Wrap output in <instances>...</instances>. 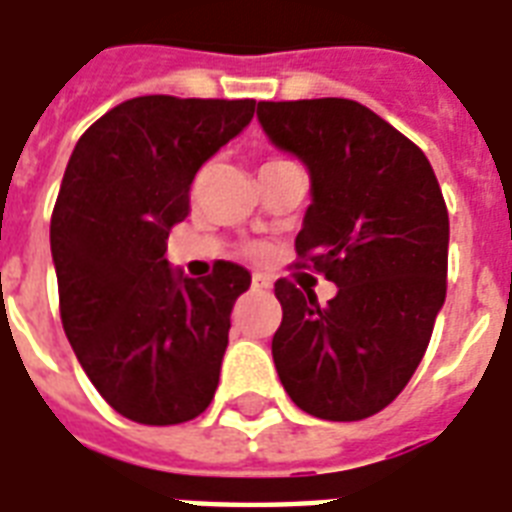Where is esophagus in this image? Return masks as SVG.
Returning <instances> with one entry per match:
<instances>
[{
    "label": "esophagus",
    "mask_w": 512,
    "mask_h": 512,
    "mask_svg": "<svg viewBox=\"0 0 512 512\" xmlns=\"http://www.w3.org/2000/svg\"><path fill=\"white\" fill-rule=\"evenodd\" d=\"M252 288H255V291H268V288H271V282H268L266 277L255 274V277H252Z\"/></svg>",
    "instance_id": "esophagus-1"
}]
</instances>
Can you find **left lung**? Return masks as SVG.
I'll list each match as a JSON object with an SVG mask.
<instances>
[{"label":"left lung","mask_w":512,"mask_h":512,"mask_svg":"<svg viewBox=\"0 0 512 512\" xmlns=\"http://www.w3.org/2000/svg\"><path fill=\"white\" fill-rule=\"evenodd\" d=\"M257 121L310 174L302 266L338 285L327 305L280 280L271 355L293 405L360 421L402 393L446 299L449 213L430 160L352 99L257 102Z\"/></svg>","instance_id":"obj_1"}]
</instances>
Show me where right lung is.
<instances>
[{"mask_svg": "<svg viewBox=\"0 0 512 512\" xmlns=\"http://www.w3.org/2000/svg\"><path fill=\"white\" fill-rule=\"evenodd\" d=\"M255 116V99L138 96L82 132L60 182L49 244L60 318L107 405L166 427L205 413L219 388L235 299L252 285L219 260L191 280L166 260L191 182Z\"/></svg>", "mask_w": 512, "mask_h": 512, "instance_id": "right-lung-1", "label": "right lung"}]
</instances>
